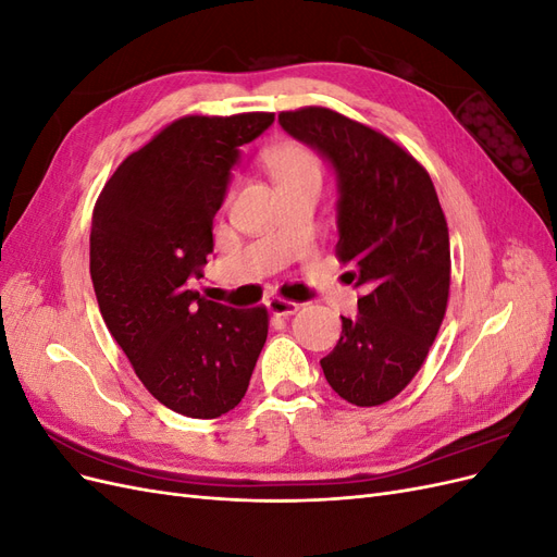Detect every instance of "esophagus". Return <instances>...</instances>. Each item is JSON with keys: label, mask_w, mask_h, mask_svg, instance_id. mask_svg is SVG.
Wrapping results in <instances>:
<instances>
[{"label": "esophagus", "mask_w": 557, "mask_h": 557, "mask_svg": "<svg viewBox=\"0 0 557 557\" xmlns=\"http://www.w3.org/2000/svg\"><path fill=\"white\" fill-rule=\"evenodd\" d=\"M267 309L272 311L274 315H293L299 309V305H297V301H290V299L272 297V299H267Z\"/></svg>", "instance_id": "obj_1"}]
</instances>
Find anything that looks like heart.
Returning <instances> with one entry per match:
<instances>
[{"mask_svg": "<svg viewBox=\"0 0 557 557\" xmlns=\"http://www.w3.org/2000/svg\"><path fill=\"white\" fill-rule=\"evenodd\" d=\"M264 164L276 185H290L299 181H320L323 166L313 150L301 144H281L267 150Z\"/></svg>", "mask_w": 557, "mask_h": 557, "instance_id": "1", "label": "heart"}]
</instances>
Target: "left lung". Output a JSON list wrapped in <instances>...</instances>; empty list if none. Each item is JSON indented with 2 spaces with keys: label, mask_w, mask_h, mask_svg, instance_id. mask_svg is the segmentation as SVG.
Returning a JSON list of instances; mask_svg holds the SVG:
<instances>
[{
  "label": "left lung",
  "mask_w": 557,
  "mask_h": 557,
  "mask_svg": "<svg viewBox=\"0 0 557 557\" xmlns=\"http://www.w3.org/2000/svg\"><path fill=\"white\" fill-rule=\"evenodd\" d=\"M281 127L327 160L336 178V256L364 288L358 315L320 360L332 391L356 407L399 395L425 362L448 305L450 244L430 174L385 134L307 107Z\"/></svg>",
  "instance_id": "obj_1"
}]
</instances>
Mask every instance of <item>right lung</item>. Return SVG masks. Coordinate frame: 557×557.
I'll use <instances>...</instances> for the list:
<instances>
[{
    "label": "right lung",
    "mask_w": 557,
    "mask_h": 557,
    "mask_svg": "<svg viewBox=\"0 0 557 557\" xmlns=\"http://www.w3.org/2000/svg\"><path fill=\"white\" fill-rule=\"evenodd\" d=\"M274 113L185 115L125 158L92 213L90 276L104 323L148 393L188 418L244 399L267 342V309H232L190 290L213 252L242 146Z\"/></svg>",
    "instance_id": "1"
}]
</instances>
